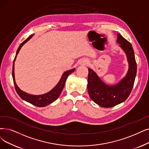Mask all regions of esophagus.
I'll return each instance as SVG.
<instances>
[{"label":"esophagus","mask_w":149,"mask_h":149,"mask_svg":"<svg viewBox=\"0 0 149 149\" xmlns=\"http://www.w3.org/2000/svg\"><path fill=\"white\" fill-rule=\"evenodd\" d=\"M88 63V61L86 58H83L79 61L80 65H87Z\"/></svg>","instance_id":"obj_1"}]
</instances>
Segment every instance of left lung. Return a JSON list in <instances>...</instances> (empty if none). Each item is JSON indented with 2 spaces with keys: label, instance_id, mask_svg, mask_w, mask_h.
Listing matches in <instances>:
<instances>
[{
  "label": "left lung",
  "instance_id": "1",
  "mask_svg": "<svg viewBox=\"0 0 149 149\" xmlns=\"http://www.w3.org/2000/svg\"><path fill=\"white\" fill-rule=\"evenodd\" d=\"M117 42L125 53L128 62L126 76L114 85H108L100 78L96 72L88 68L87 90L93 102L103 108H111L125 101L132 91L136 76L137 65L132 45L119 33Z\"/></svg>",
  "mask_w": 149,
  "mask_h": 149
}]
</instances>
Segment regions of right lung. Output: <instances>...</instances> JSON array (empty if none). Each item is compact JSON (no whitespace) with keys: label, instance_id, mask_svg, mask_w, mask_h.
Returning <instances> with one entry per match:
<instances>
[{"label":"right lung","instance_id":"obj_1","mask_svg":"<svg viewBox=\"0 0 149 149\" xmlns=\"http://www.w3.org/2000/svg\"><path fill=\"white\" fill-rule=\"evenodd\" d=\"M33 34L31 35V36H29L25 41H24L22 43H21V45H19V47H18V49H17V50L16 51V56L15 57L14 61H13V64L12 76H13V79L16 91L17 93L18 94L19 96L23 100H25L26 102L30 103L31 104L36 106H38V107H45V106H46L48 104L53 103L54 101H56L59 97V96H60V95L62 93V91L64 87L65 82H66V80L68 78V76L71 73H73V71H74L75 68H73L71 70L65 71V72L63 73L60 81H59L57 83V84L54 88H53L51 91H50L49 92H47L46 93H44L42 95H35L29 94L25 92L22 91V90H21V89L18 87V86H17L16 83L15 82V62L16 61V56L17 54H18V53H19L21 48L22 47V46L26 43H27V41L33 37Z\"/></svg>","mask_w":149,"mask_h":149}]
</instances>
